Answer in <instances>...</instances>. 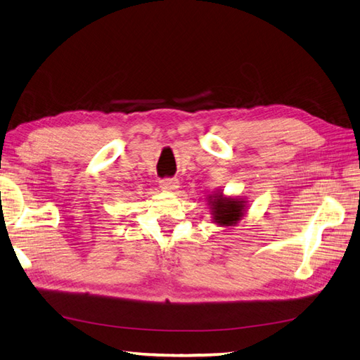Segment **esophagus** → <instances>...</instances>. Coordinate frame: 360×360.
<instances>
[{
	"label": "esophagus",
	"mask_w": 360,
	"mask_h": 360,
	"mask_svg": "<svg viewBox=\"0 0 360 360\" xmlns=\"http://www.w3.org/2000/svg\"><path fill=\"white\" fill-rule=\"evenodd\" d=\"M159 184H160L162 190H170V192H172V190H176L179 187L178 186L179 181L176 178H165V179H160Z\"/></svg>",
	"instance_id": "obj_1"
}]
</instances>
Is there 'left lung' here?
<instances>
[{
    "mask_svg": "<svg viewBox=\"0 0 360 360\" xmlns=\"http://www.w3.org/2000/svg\"><path fill=\"white\" fill-rule=\"evenodd\" d=\"M207 204L212 209L214 223L218 226H236L246 212V201L237 196H224L220 190L209 195Z\"/></svg>",
    "mask_w": 360,
    "mask_h": 360,
    "instance_id": "left-lung-1",
    "label": "left lung"
}]
</instances>
